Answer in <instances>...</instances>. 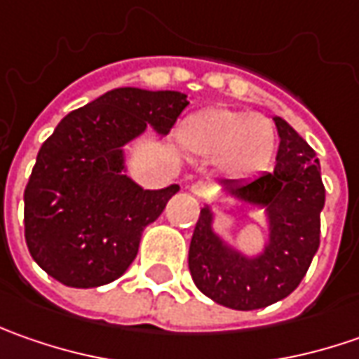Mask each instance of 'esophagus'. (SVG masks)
Listing matches in <instances>:
<instances>
[{
  "instance_id": "34e87169",
  "label": "esophagus",
  "mask_w": 359,
  "mask_h": 359,
  "mask_svg": "<svg viewBox=\"0 0 359 359\" xmlns=\"http://www.w3.org/2000/svg\"><path fill=\"white\" fill-rule=\"evenodd\" d=\"M187 187H189V191H191L194 196H198V198H205V196L210 194V187H208V184H203V182H191Z\"/></svg>"
}]
</instances>
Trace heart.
Wrapping results in <instances>:
<instances>
[{"instance_id":"1","label":"heart","mask_w":359,"mask_h":359,"mask_svg":"<svg viewBox=\"0 0 359 359\" xmlns=\"http://www.w3.org/2000/svg\"><path fill=\"white\" fill-rule=\"evenodd\" d=\"M177 137L187 151L217 159V168L236 180L266 170L276 149V130L268 118L229 107L189 116Z\"/></svg>"}]
</instances>
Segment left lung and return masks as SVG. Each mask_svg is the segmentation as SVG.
<instances>
[{"instance_id":"obj_1","label":"left lung","mask_w":359,"mask_h":359,"mask_svg":"<svg viewBox=\"0 0 359 359\" xmlns=\"http://www.w3.org/2000/svg\"><path fill=\"white\" fill-rule=\"evenodd\" d=\"M273 121L280 135L276 170L228 186L231 198L268 208L271 231L266 252L255 259L229 252L212 229L210 208L200 212L189 243L187 264L194 283L231 310H259L290 296L320 248L325 201L320 159L287 121Z\"/></svg>"}]
</instances>
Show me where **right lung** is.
<instances>
[{
	"mask_svg": "<svg viewBox=\"0 0 359 359\" xmlns=\"http://www.w3.org/2000/svg\"><path fill=\"white\" fill-rule=\"evenodd\" d=\"M186 97L119 88L57 123L23 191L25 243L46 273L69 287H97L130 268L144 228L180 187L149 191L133 184L121 173V145L147 126L165 135Z\"/></svg>",
	"mask_w": 359,
	"mask_h": 359,
	"instance_id": "obj_1",
	"label": "right lung"
}]
</instances>
